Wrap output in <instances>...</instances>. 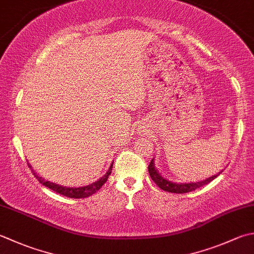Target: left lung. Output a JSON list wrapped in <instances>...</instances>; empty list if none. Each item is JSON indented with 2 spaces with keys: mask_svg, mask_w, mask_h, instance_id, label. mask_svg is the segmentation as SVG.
Here are the masks:
<instances>
[{
  "mask_svg": "<svg viewBox=\"0 0 254 254\" xmlns=\"http://www.w3.org/2000/svg\"><path fill=\"white\" fill-rule=\"evenodd\" d=\"M148 173H150V176L153 180V182H155L156 185L161 188V190L168 191V192H176V193H184V192H190L197 190L206 184L210 183L211 181L215 180L217 176H219L222 173L219 172L216 175H212L209 178H206V180L200 181V182H196V183H175L172 182L167 178L163 177L161 175V173L157 171V168L155 167V163H154V158L151 161L150 165H148Z\"/></svg>",
  "mask_w": 254,
  "mask_h": 254,
  "instance_id": "8db88e82",
  "label": "left lung"
}]
</instances>
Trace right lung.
I'll list each match as a JSON object with an SVG mask.
<instances>
[{
    "label": "right lung",
    "mask_w": 254,
    "mask_h": 254,
    "mask_svg": "<svg viewBox=\"0 0 254 254\" xmlns=\"http://www.w3.org/2000/svg\"><path fill=\"white\" fill-rule=\"evenodd\" d=\"M28 166L32 168V172L34 174V176L37 178V181L41 184H43L44 186L51 188L52 190L61 193V195L69 197V198H87L89 196L93 195L94 192H97L102 187V185H104V183L107 182L109 175L111 174L113 162L111 163V165H110V167H109V170L107 171V173L104 174V175L101 178H99L97 182L89 184V185H87V186H81V187H67V186L59 185V184H56V183L46 181L45 178H43L42 176H39L38 174L33 170V167L31 166V164H29V163H28Z\"/></svg>",
    "instance_id": "right-lung-1"
}]
</instances>
